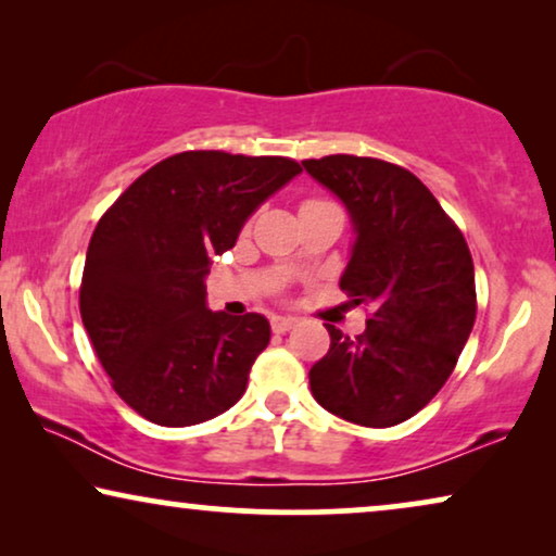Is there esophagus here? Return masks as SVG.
I'll return each mask as SVG.
<instances>
[{"label":"esophagus","instance_id":"34e87169","mask_svg":"<svg viewBox=\"0 0 556 556\" xmlns=\"http://www.w3.org/2000/svg\"><path fill=\"white\" fill-rule=\"evenodd\" d=\"M295 324H299V318H293V316H273V318H270V329L276 331V333L291 331Z\"/></svg>","mask_w":556,"mask_h":556}]
</instances>
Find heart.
<instances>
[{
	"label": "heart",
	"mask_w": 556,
	"mask_h": 556,
	"mask_svg": "<svg viewBox=\"0 0 556 556\" xmlns=\"http://www.w3.org/2000/svg\"><path fill=\"white\" fill-rule=\"evenodd\" d=\"M311 202H316V200H308V202H306V204H311Z\"/></svg>",
	"instance_id": "heart-1"
}]
</instances>
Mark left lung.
<instances>
[{"instance_id": "left-lung-1", "label": "left lung", "mask_w": 556, "mask_h": 556, "mask_svg": "<svg viewBox=\"0 0 556 556\" xmlns=\"http://www.w3.org/2000/svg\"><path fill=\"white\" fill-rule=\"evenodd\" d=\"M344 204L354 245L339 286L371 306L367 329L349 339L326 324L331 346L308 371L311 392L331 415L392 428L447 382L476 321L468 242L413 172L371 156L303 162Z\"/></svg>"}]
</instances>
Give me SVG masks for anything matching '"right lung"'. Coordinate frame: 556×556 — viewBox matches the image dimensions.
Listing matches in <instances>:
<instances>
[{
    "mask_svg": "<svg viewBox=\"0 0 556 556\" xmlns=\"http://www.w3.org/2000/svg\"><path fill=\"white\" fill-rule=\"evenodd\" d=\"M301 166L286 156L181 151L143 172L90 238L80 316L113 390L164 428L223 415L268 346L261 314L207 308L212 257Z\"/></svg>",
    "mask_w": 556,
    "mask_h": 556,
    "instance_id": "add662e5",
    "label": "right lung"
}]
</instances>
